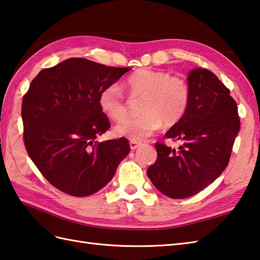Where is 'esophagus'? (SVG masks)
<instances>
[{"mask_svg": "<svg viewBox=\"0 0 260 260\" xmlns=\"http://www.w3.org/2000/svg\"><path fill=\"white\" fill-rule=\"evenodd\" d=\"M141 143L140 142H136V141H131L129 142V146L132 149H136L138 146H140Z\"/></svg>", "mask_w": 260, "mask_h": 260, "instance_id": "1", "label": "esophagus"}]
</instances>
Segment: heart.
Here are the masks:
<instances>
[{
  "label": "heart",
  "mask_w": 260,
  "mask_h": 260,
  "mask_svg": "<svg viewBox=\"0 0 260 260\" xmlns=\"http://www.w3.org/2000/svg\"><path fill=\"white\" fill-rule=\"evenodd\" d=\"M124 87L132 99L141 100V115L126 118L115 126V134L132 141H142L166 126L177 124L189 105L190 89L185 78L162 70L143 69L129 75ZM103 113L114 120L126 117L129 102L117 84L103 88L99 96Z\"/></svg>",
  "instance_id": "heart-1"
}]
</instances>
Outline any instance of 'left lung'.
<instances>
[{
  "label": "left lung",
  "instance_id": "8db88e82",
  "mask_svg": "<svg viewBox=\"0 0 260 260\" xmlns=\"http://www.w3.org/2000/svg\"><path fill=\"white\" fill-rule=\"evenodd\" d=\"M189 105L165 136L182 142L176 150L155 143L157 159L148 167L154 186L171 198H187L206 188L225 171L240 129L238 108L213 72L194 69L188 75Z\"/></svg>",
  "mask_w": 260,
  "mask_h": 260
}]
</instances>
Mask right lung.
I'll list each match as a JSON object with an SVG mask.
<instances>
[{
    "instance_id": "right-lung-1",
    "label": "right lung",
    "mask_w": 260,
    "mask_h": 260,
    "mask_svg": "<svg viewBox=\"0 0 260 260\" xmlns=\"http://www.w3.org/2000/svg\"><path fill=\"white\" fill-rule=\"evenodd\" d=\"M132 69L72 57L42 70L23 96L26 152L55 188L83 197L102 189L131 150L128 141L98 142L111 127L101 110V90Z\"/></svg>"
}]
</instances>
